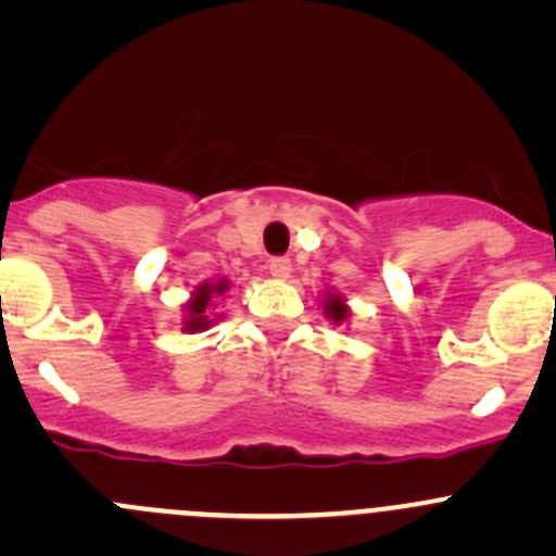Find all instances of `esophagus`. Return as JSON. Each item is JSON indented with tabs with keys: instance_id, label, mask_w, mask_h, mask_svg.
I'll return each instance as SVG.
<instances>
[{
	"instance_id": "1",
	"label": "esophagus",
	"mask_w": 556,
	"mask_h": 556,
	"mask_svg": "<svg viewBox=\"0 0 556 556\" xmlns=\"http://www.w3.org/2000/svg\"><path fill=\"white\" fill-rule=\"evenodd\" d=\"M268 274L277 279H288L290 277V257H271V261H268Z\"/></svg>"
}]
</instances>
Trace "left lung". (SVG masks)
Masks as SVG:
<instances>
[{"label": "left lung", "instance_id": "8db88e82", "mask_svg": "<svg viewBox=\"0 0 556 556\" xmlns=\"http://www.w3.org/2000/svg\"><path fill=\"white\" fill-rule=\"evenodd\" d=\"M323 309L328 312V317L333 319L336 325L344 323L346 314H350V309H346V304H344V301H341V295H328V301H325Z\"/></svg>", "mask_w": 556, "mask_h": 556}]
</instances>
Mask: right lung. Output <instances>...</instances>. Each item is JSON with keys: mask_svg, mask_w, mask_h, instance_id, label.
Here are the masks:
<instances>
[{"mask_svg": "<svg viewBox=\"0 0 556 556\" xmlns=\"http://www.w3.org/2000/svg\"><path fill=\"white\" fill-rule=\"evenodd\" d=\"M228 290V279H220V282H201L199 288L190 293V301L182 309V330L185 333H199V330L210 328L215 319L210 317V306L215 295H223Z\"/></svg>", "mask_w": 556, "mask_h": 556, "instance_id": "1", "label": "right lung"}]
</instances>
